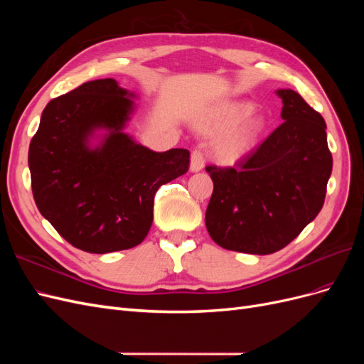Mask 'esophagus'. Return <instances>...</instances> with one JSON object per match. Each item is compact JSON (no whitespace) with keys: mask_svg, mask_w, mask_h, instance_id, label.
I'll return each mask as SVG.
<instances>
[{"mask_svg":"<svg viewBox=\"0 0 364 364\" xmlns=\"http://www.w3.org/2000/svg\"><path fill=\"white\" fill-rule=\"evenodd\" d=\"M205 165V158H203V153L200 150H194L191 153V162H190V170L193 173L200 171Z\"/></svg>","mask_w":364,"mask_h":364,"instance_id":"obj_1","label":"esophagus"}]
</instances>
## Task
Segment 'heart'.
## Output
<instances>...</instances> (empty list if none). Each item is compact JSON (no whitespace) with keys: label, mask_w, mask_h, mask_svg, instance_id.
I'll list each match as a JSON object with an SVG mask.
<instances>
[{"label":"heart","mask_w":364,"mask_h":364,"mask_svg":"<svg viewBox=\"0 0 364 364\" xmlns=\"http://www.w3.org/2000/svg\"><path fill=\"white\" fill-rule=\"evenodd\" d=\"M253 105L249 102H230L222 106L209 118L203 127L206 130H226L225 135L215 142V153L225 161H237L243 158L252 149L253 142L264 130V118L261 115H250Z\"/></svg>","instance_id":"1"}]
</instances>
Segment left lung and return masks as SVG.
I'll use <instances>...</instances> for the list:
<instances>
[{"label":"left lung","mask_w":364,"mask_h":364,"mask_svg":"<svg viewBox=\"0 0 364 364\" xmlns=\"http://www.w3.org/2000/svg\"><path fill=\"white\" fill-rule=\"evenodd\" d=\"M284 123L235 167L209 165L214 183L205 223L228 250L269 255L321 213L333 171L322 115L293 90H277Z\"/></svg>","instance_id":"8db88e82"}]
</instances>
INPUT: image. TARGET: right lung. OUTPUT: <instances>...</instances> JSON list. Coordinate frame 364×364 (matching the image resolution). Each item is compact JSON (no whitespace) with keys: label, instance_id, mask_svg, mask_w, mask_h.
<instances>
[{"label":"right lung","instance_id":"1","mask_svg":"<svg viewBox=\"0 0 364 364\" xmlns=\"http://www.w3.org/2000/svg\"><path fill=\"white\" fill-rule=\"evenodd\" d=\"M138 95L115 79L86 82L51 100L28 149L39 213L74 247L109 253L138 246L161 185L188 171L190 151H153L124 129Z\"/></svg>","mask_w":364,"mask_h":364}]
</instances>
